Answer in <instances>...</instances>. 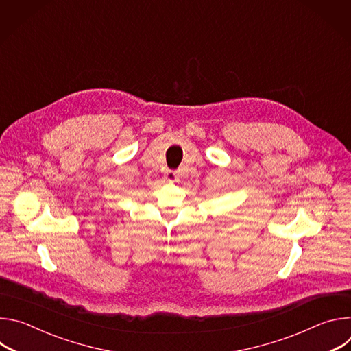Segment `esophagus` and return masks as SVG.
Listing matches in <instances>:
<instances>
[{"mask_svg":"<svg viewBox=\"0 0 351 351\" xmlns=\"http://www.w3.org/2000/svg\"><path fill=\"white\" fill-rule=\"evenodd\" d=\"M164 176H165V180H168V182H171V183L178 182V173L173 172V171H167Z\"/></svg>","mask_w":351,"mask_h":351,"instance_id":"1","label":"esophagus"}]
</instances>
